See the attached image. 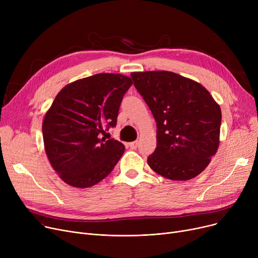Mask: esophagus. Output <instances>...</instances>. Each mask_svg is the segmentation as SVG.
<instances>
[{
	"label": "esophagus",
	"mask_w": 258,
	"mask_h": 258,
	"mask_svg": "<svg viewBox=\"0 0 258 258\" xmlns=\"http://www.w3.org/2000/svg\"><path fill=\"white\" fill-rule=\"evenodd\" d=\"M128 145H130V147L132 148V150H136L137 146H138V141H134V142H131Z\"/></svg>",
	"instance_id": "esophagus-1"
}]
</instances>
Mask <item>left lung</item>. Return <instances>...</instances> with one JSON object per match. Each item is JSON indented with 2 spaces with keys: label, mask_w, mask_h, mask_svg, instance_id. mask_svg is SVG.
I'll return each mask as SVG.
<instances>
[{
  "label": "left lung",
  "mask_w": 258,
  "mask_h": 258,
  "mask_svg": "<svg viewBox=\"0 0 258 258\" xmlns=\"http://www.w3.org/2000/svg\"><path fill=\"white\" fill-rule=\"evenodd\" d=\"M157 122L150 167L166 179L187 181L204 170L220 144L222 111L197 81L169 71L131 74Z\"/></svg>",
  "instance_id": "8db88e82"
}]
</instances>
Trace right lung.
I'll return each mask as SVG.
<instances>
[{
  "instance_id": "add662e5",
  "label": "right lung",
  "mask_w": 258,
  "mask_h": 258,
  "mask_svg": "<svg viewBox=\"0 0 258 258\" xmlns=\"http://www.w3.org/2000/svg\"><path fill=\"white\" fill-rule=\"evenodd\" d=\"M131 77L99 73L78 79L56 95L43 121V138L53 169L68 185L88 188L103 180L124 153L121 142L101 138L115 126Z\"/></svg>"
}]
</instances>
